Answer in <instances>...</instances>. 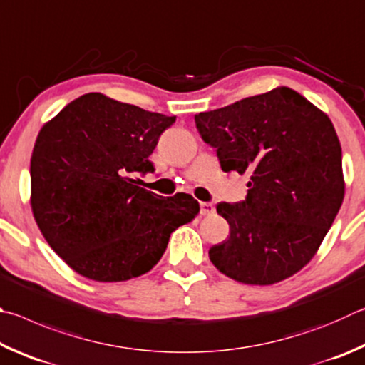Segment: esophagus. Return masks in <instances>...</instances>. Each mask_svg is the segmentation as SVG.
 <instances>
[{"mask_svg": "<svg viewBox=\"0 0 365 365\" xmlns=\"http://www.w3.org/2000/svg\"><path fill=\"white\" fill-rule=\"evenodd\" d=\"M213 213H215L213 203H210V202H202L200 203V215L202 216H208V215H213Z\"/></svg>", "mask_w": 365, "mask_h": 365, "instance_id": "obj_1", "label": "esophagus"}]
</instances>
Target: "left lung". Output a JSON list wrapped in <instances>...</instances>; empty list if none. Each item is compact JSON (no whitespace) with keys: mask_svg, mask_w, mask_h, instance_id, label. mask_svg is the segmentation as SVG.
I'll list each match as a JSON object with an SVG mask.
<instances>
[{"mask_svg":"<svg viewBox=\"0 0 365 365\" xmlns=\"http://www.w3.org/2000/svg\"><path fill=\"white\" fill-rule=\"evenodd\" d=\"M222 171L248 173V194L221 202L227 240L210 248L237 282L272 285L309 263L344 197L341 145L330 118L287 86L195 115Z\"/></svg>","mask_w":365,"mask_h":365,"instance_id":"8db88e82","label":"left lung"}]
</instances>
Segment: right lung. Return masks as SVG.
Instances as JSON below:
<instances>
[{
  "mask_svg": "<svg viewBox=\"0 0 365 365\" xmlns=\"http://www.w3.org/2000/svg\"><path fill=\"white\" fill-rule=\"evenodd\" d=\"M176 117L101 93L67 104L38 133L31 212L49 247L80 276L123 282L149 272L179 226L200 212L192 195L162 197L136 175Z\"/></svg>",
  "mask_w": 365,
  "mask_h": 365,
  "instance_id": "1",
  "label": "right lung"
}]
</instances>
